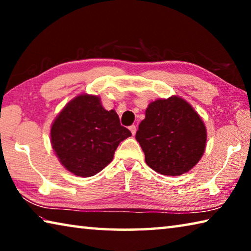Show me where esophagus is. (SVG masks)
Segmentation results:
<instances>
[{
  "mask_svg": "<svg viewBox=\"0 0 251 251\" xmlns=\"http://www.w3.org/2000/svg\"><path fill=\"white\" fill-rule=\"evenodd\" d=\"M129 129H130V131H131V134H133V136H135L136 130H137V128H136V126H135V125H131V126L129 127Z\"/></svg>",
  "mask_w": 251,
  "mask_h": 251,
  "instance_id": "obj_1",
  "label": "esophagus"
}]
</instances>
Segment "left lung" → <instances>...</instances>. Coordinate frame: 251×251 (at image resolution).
<instances>
[{
    "mask_svg": "<svg viewBox=\"0 0 251 251\" xmlns=\"http://www.w3.org/2000/svg\"><path fill=\"white\" fill-rule=\"evenodd\" d=\"M146 164L166 176L190 171L205 151L207 131L192 105L178 96L148 105L136 133Z\"/></svg>",
    "mask_w": 251,
    "mask_h": 251,
    "instance_id": "left-lung-1",
    "label": "left lung"
}]
</instances>
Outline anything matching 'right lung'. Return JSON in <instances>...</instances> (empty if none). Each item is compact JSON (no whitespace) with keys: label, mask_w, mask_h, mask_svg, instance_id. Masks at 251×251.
Listing matches in <instances>:
<instances>
[{"label":"right lung","mask_w":251,"mask_h":251,"mask_svg":"<svg viewBox=\"0 0 251 251\" xmlns=\"http://www.w3.org/2000/svg\"><path fill=\"white\" fill-rule=\"evenodd\" d=\"M129 136L115 110H106L99 96L87 94L72 100L50 128V143L61 164L80 177L94 176L107 166Z\"/></svg>","instance_id":"add662e5"}]
</instances>
